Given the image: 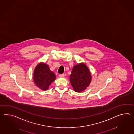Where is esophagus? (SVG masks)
Returning a JSON list of instances; mask_svg holds the SVG:
<instances>
[{"label":"esophagus","instance_id":"obj_1","mask_svg":"<svg viewBox=\"0 0 134 134\" xmlns=\"http://www.w3.org/2000/svg\"><path fill=\"white\" fill-rule=\"evenodd\" d=\"M59 76H60V77H63L64 76V74H60V75H59Z\"/></svg>","mask_w":134,"mask_h":134}]
</instances>
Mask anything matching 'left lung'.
<instances>
[{
    "label": "left lung",
    "instance_id": "left-lung-1",
    "mask_svg": "<svg viewBox=\"0 0 134 134\" xmlns=\"http://www.w3.org/2000/svg\"><path fill=\"white\" fill-rule=\"evenodd\" d=\"M70 78L74 90L80 92L89 86L91 75L87 67L82 63L74 66Z\"/></svg>",
    "mask_w": 134,
    "mask_h": 134
}]
</instances>
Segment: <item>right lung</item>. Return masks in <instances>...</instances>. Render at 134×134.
Listing matches in <instances>:
<instances>
[{
  "label": "right lung",
  "instance_id": "right-lung-1",
  "mask_svg": "<svg viewBox=\"0 0 134 134\" xmlns=\"http://www.w3.org/2000/svg\"><path fill=\"white\" fill-rule=\"evenodd\" d=\"M56 78L55 74L51 71L48 66L45 63H40L35 69L34 73V83L43 90H47Z\"/></svg>",
  "mask_w": 134,
  "mask_h": 134
}]
</instances>
